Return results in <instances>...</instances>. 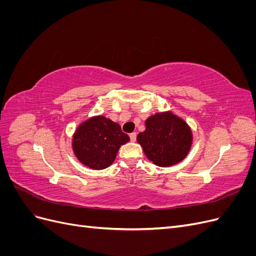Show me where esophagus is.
Segmentation results:
<instances>
[{
  "mask_svg": "<svg viewBox=\"0 0 256 256\" xmlns=\"http://www.w3.org/2000/svg\"><path fill=\"white\" fill-rule=\"evenodd\" d=\"M129 136H130V140L132 141V142H134V141L136 140V132L130 134H129Z\"/></svg>",
  "mask_w": 256,
  "mask_h": 256,
  "instance_id": "1",
  "label": "esophagus"
}]
</instances>
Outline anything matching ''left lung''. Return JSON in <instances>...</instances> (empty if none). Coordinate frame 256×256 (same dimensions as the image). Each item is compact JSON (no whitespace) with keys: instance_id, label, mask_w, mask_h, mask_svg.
Here are the masks:
<instances>
[{"instance_id":"8db88e82","label":"left lung","mask_w":256,"mask_h":256,"mask_svg":"<svg viewBox=\"0 0 256 256\" xmlns=\"http://www.w3.org/2000/svg\"><path fill=\"white\" fill-rule=\"evenodd\" d=\"M146 129L136 136L146 157L158 166H171L184 160L192 144L188 124L172 112L156 113L145 120Z\"/></svg>"}]
</instances>
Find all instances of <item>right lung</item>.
I'll use <instances>...</instances> for the list:
<instances>
[{
    "label": "right lung",
    "mask_w": 256,
    "mask_h": 256,
    "mask_svg": "<svg viewBox=\"0 0 256 256\" xmlns=\"http://www.w3.org/2000/svg\"><path fill=\"white\" fill-rule=\"evenodd\" d=\"M129 140L118 122L98 115L76 128L72 138V150L84 166L104 170L113 164L120 147Z\"/></svg>",
    "instance_id": "right-lung-1"
}]
</instances>
